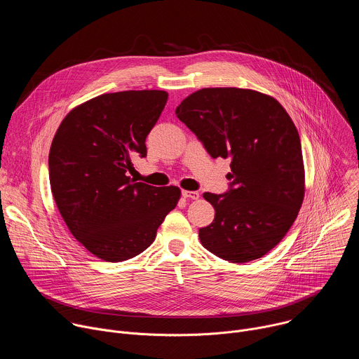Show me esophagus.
Masks as SVG:
<instances>
[{
	"label": "esophagus",
	"instance_id": "obj_1",
	"mask_svg": "<svg viewBox=\"0 0 359 359\" xmlns=\"http://www.w3.org/2000/svg\"><path fill=\"white\" fill-rule=\"evenodd\" d=\"M183 197H186V198H191V200H197L198 197H200V194H198V191H190V190H183Z\"/></svg>",
	"mask_w": 359,
	"mask_h": 359
}]
</instances>
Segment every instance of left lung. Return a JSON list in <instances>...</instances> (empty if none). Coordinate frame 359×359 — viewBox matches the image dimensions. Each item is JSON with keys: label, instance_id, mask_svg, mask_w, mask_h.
I'll use <instances>...</instances> for the list:
<instances>
[{"label": "left lung", "instance_id": "obj_1", "mask_svg": "<svg viewBox=\"0 0 359 359\" xmlns=\"http://www.w3.org/2000/svg\"><path fill=\"white\" fill-rule=\"evenodd\" d=\"M177 118L212 158L231 159L230 191L204 193L216 210L198 230L209 251L230 263L262 259L287 234L305 193L298 130L270 95L243 88H203L176 108Z\"/></svg>", "mask_w": 359, "mask_h": 359}]
</instances>
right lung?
<instances>
[{"label": "right lung", "mask_w": 359, "mask_h": 359, "mask_svg": "<svg viewBox=\"0 0 359 359\" xmlns=\"http://www.w3.org/2000/svg\"><path fill=\"white\" fill-rule=\"evenodd\" d=\"M166 90L104 93L75 107L49 149V183L72 236L95 257L119 263L144 251L182 196L128 176L146 156V136L158 122Z\"/></svg>", "instance_id": "add662e5"}]
</instances>
